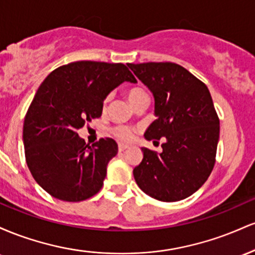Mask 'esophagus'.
<instances>
[{"label": "esophagus", "instance_id": "1", "mask_svg": "<svg viewBox=\"0 0 255 255\" xmlns=\"http://www.w3.org/2000/svg\"><path fill=\"white\" fill-rule=\"evenodd\" d=\"M126 148H128V145H126V144H119V151H125Z\"/></svg>", "mask_w": 255, "mask_h": 255}]
</instances>
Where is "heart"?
I'll return each mask as SVG.
<instances>
[{"label":"heart","instance_id":"heart-1","mask_svg":"<svg viewBox=\"0 0 255 255\" xmlns=\"http://www.w3.org/2000/svg\"><path fill=\"white\" fill-rule=\"evenodd\" d=\"M142 97H147V93H146L142 89H140V87L131 89L129 92L127 93V98L130 104H133L134 102H136L137 99ZM113 133L114 135L121 140V141H131L134 137V134H135V129L131 127H128V126H118V127L114 128Z\"/></svg>","mask_w":255,"mask_h":255}]
</instances>
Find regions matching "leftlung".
<instances>
[{
  "label": "left lung",
  "mask_w": 255,
  "mask_h": 255,
  "mask_svg": "<svg viewBox=\"0 0 255 255\" xmlns=\"http://www.w3.org/2000/svg\"><path fill=\"white\" fill-rule=\"evenodd\" d=\"M127 66L154 97L157 119L145 137L165 140L160 153L141 147L144 158L133 170L135 182L157 200L169 203L188 198L206 182L216 162L219 119L210 91L180 64Z\"/></svg>",
  "instance_id": "1"
}]
</instances>
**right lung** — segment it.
<instances>
[{"label": "right lung", "mask_w": 255, "mask_h": 255, "mask_svg": "<svg viewBox=\"0 0 255 255\" xmlns=\"http://www.w3.org/2000/svg\"><path fill=\"white\" fill-rule=\"evenodd\" d=\"M125 81L136 83L125 64L78 61L52 71L37 90L24 121L25 157L54 198L83 201L101 191L118 144L107 137L90 146L77 131L101 118L104 99Z\"/></svg>", "instance_id": "obj_1"}]
</instances>
